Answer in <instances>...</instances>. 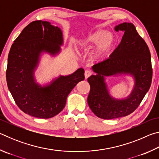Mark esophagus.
<instances>
[{
	"mask_svg": "<svg viewBox=\"0 0 159 159\" xmlns=\"http://www.w3.org/2000/svg\"><path fill=\"white\" fill-rule=\"evenodd\" d=\"M93 74V72L90 71V70H86V71H85V79H88V77L90 76L91 75Z\"/></svg>",
	"mask_w": 159,
	"mask_h": 159,
	"instance_id": "1",
	"label": "esophagus"
}]
</instances>
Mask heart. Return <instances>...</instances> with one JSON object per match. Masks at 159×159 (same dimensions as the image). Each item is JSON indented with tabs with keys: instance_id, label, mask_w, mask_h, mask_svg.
<instances>
[{
	"instance_id": "1",
	"label": "heart",
	"mask_w": 159,
	"mask_h": 159,
	"mask_svg": "<svg viewBox=\"0 0 159 159\" xmlns=\"http://www.w3.org/2000/svg\"><path fill=\"white\" fill-rule=\"evenodd\" d=\"M114 43V35L100 29L88 35L80 42V45L84 50H88L96 45V48L93 52L91 58L93 61H99L110 52Z\"/></svg>"
}]
</instances>
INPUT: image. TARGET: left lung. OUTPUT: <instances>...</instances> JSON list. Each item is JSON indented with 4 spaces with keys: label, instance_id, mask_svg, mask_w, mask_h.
I'll return each instance as SVG.
<instances>
[{
    "label": "left lung",
    "instance_id": "8db88e82",
    "mask_svg": "<svg viewBox=\"0 0 159 159\" xmlns=\"http://www.w3.org/2000/svg\"><path fill=\"white\" fill-rule=\"evenodd\" d=\"M124 34L121 41L107 60L93 65L96 73L88 79L90 91L88 103L97 116L103 119L126 116L138 108L149 90L152 79L151 54L146 42L132 23L115 27ZM130 75L135 79L134 90L125 99H115L109 95L105 76Z\"/></svg>",
    "mask_w": 159,
    "mask_h": 159
}]
</instances>
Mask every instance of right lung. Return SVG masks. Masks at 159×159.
<instances>
[{"label":"right lung","mask_w":159,"mask_h":159,"mask_svg":"<svg viewBox=\"0 0 159 159\" xmlns=\"http://www.w3.org/2000/svg\"><path fill=\"white\" fill-rule=\"evenodd\" d=\"M63 44L62 32L46 21H32L23 29L10 48L6 80L17 105L32 116L50 118L57 115L66 104L67 96L79 82L85 79L80 68L69 76H60L50 84L36 83L34 71L42 52L56 55Z\"/></svg>","instance_id":"add662e5"}]
</instances>
